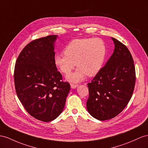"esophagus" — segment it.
<instances>
[{"label":"esophagus","instance_id":"esophagus-1","mask_svg":"<svg viewBox=\"0 0 148 148\" xmlns=\"http://www.w3.org/2000/svg\"><path fill=\"white\" fill-rule=\"evenodd\" d=\"M78 86L77 84H71V87L72 89H75Z\"/></svg>","mask_w":148,"mask_h":148}]
</instances>
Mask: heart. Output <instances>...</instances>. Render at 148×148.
Wrapping results in <instances>:
<instances>
[{
  "instance_id": "1",
  "label": "heart",
  "mask_w": 148,
  "mask_h": 148,
  "mask_svg": "<svg viewBox=\"0 0 148 148\" xmlns=\"http://www.w3.org/2000/svg\"><path fill=\"white\" fill-rule=\"evenodd\" d=\"M64 52V54L55 56V65L66 75L70 74L77 65L79 67L67 79L78 82L87 75L92 77L101 71L106 56V47L99 39H75L66 45Z\"/></svg>"
}]
</instances>
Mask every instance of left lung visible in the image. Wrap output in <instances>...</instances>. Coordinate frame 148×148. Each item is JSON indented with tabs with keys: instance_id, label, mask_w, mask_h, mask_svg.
<instances>
[{
	"instance_id": "1",
	"label": "left lung",
	"mask_w": 148,
	"mask_h": 148,
	"mask_svg": "<svg viewBox=\"0 0 148 148\" xmlns=\"http://www.w3.org/2000/svg\"><path fill=\"white\" fill-rule=\"evenodd\" d=\"M115 47L106 65L88 83L87 109L94 118L108 120L126 108L134 91V60L126 45L111 37Z\"/></svg>"
}]
</instances>
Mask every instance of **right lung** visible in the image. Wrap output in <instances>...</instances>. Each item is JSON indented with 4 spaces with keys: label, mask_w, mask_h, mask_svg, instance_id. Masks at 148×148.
I'll use <instances>...</instances> for the list:
<instances>
[{
    "label": "right lung",
    "mask_w": 148,
    "mask_h": 148,
    "mask_svg": "<svg viewBox=\"0 0 148 148\" xmlns=\"http://www.w3.org/2000/svg\"><path fill=\"white\" fill-rule=\"evenodd\" d=\"M58 36L31 42L23 49L14 69L15 88L25 109L34 118L49 122L63 111L71 87L62 81L54 63Z\"/></svg>",
    "instance_id": "right-lung-1"
}]
</instances>
